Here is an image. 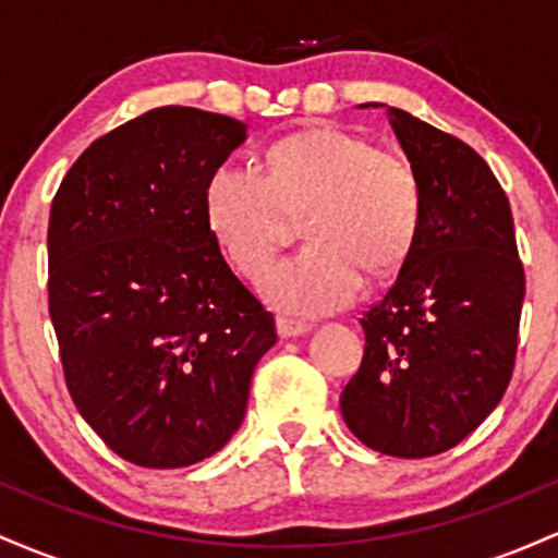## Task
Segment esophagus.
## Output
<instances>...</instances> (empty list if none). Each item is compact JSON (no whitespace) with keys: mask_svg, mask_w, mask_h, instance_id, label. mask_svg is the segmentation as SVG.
Returning <instances> with one entry per match:
<instances>
[{"mask_svg":"<svg viewBox=\"0 0 558 558\" xmlns=\"http://www.w3.org/2000/svg\"><path fill=\"white\" fill-rule=\"evenodd\" d=\"M275 325H278L280 338H296V336H304V332L310 330V325L301 323V319H291V317H278L275 319Z\"/></svg>","mask_w":558,"mask_h":558,"instance_id":"1","label":"esophagus"}]
</instances>
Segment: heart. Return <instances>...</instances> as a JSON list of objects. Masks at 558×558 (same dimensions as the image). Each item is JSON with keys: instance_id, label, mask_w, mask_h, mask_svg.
Instances as JSON below:
<instances>
[{"instance_id": "obj_1", "label": "heart", "mask_w": 558, "mask_h": 558, "mask_svg": "<svg viewBox=\"0 0 558 558\" xmlns=\"http://www.w3.org/2000/svg\"><path fill=\"white\" fill-rule=\"evenodd\" d=\"M422 207V181L407 157L336 125L275 141L265 172L222 165L204 189L209 233L248 280L270 267L301 217L310 246L262 280L267 301L296 315L341 310L364 272L399 270L417 243Z\"/></svg>"}]
</instances>
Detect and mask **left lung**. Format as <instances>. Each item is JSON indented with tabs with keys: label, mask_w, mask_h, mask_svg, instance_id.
Wrapping results in <instances>:
<instances>
[{
	"label": "left lung",
	"mask_w": 558,
	"mask_h": 558,
	"mask_svg": "<svg viewBox=\"0 0 558 558\" xmlns=\"http://www.w3.org/2000/svg\"><path fill=\"white\" fill-rule=\"evenodd\" d=\"M388 114L425 207L399 278L360 319L364 356L341 414L364 446L422 459L462 444L501 401L514 373L524 270L509 198L488 162L409 112Z\"/></svg>",
	"instance_id": "obj_1"
}]
</instances>
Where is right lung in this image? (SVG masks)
Returning a JSON list of instances; mask_svg holds the SVG:
<instances>
[{"instance_id": "obj_1", "label": "right lung", "mask_w": 558, "mask_h": 558, "mask_svg": "<svg viewBox=\"0 0 558 558\" xmlns=\"http://www.w3.org/2000/svg\"><path fill=\"white\" fill-rule=\"evenodd\" d=\"M246 125L157 107L96 138L49 213V317L73 403L125 462L175 470L239 430L275 317L204 217Z\"/></svg>"}]
</instances>
